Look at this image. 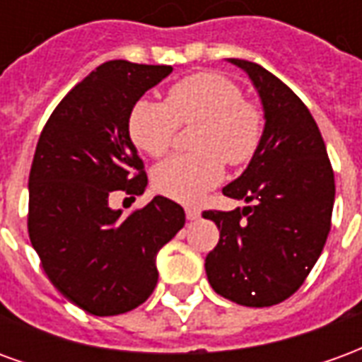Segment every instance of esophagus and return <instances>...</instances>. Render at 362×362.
<instances>
[{"label": "esophagus", "mask_w": 362, "mask_h": 362, "mask_svg": "<svg viewBox=\"0 0 362 362\" xmlns=\"http://www.w3.org/2000/svg\"><path fill=\"white\" fill-rule=\"evenodd\" d=\"M199 215H202V211H199L197 207H186V217H188L189 221L199 219Z\"/></svg>", "instance_id": "obj_1"}]
</instances>
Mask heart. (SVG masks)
<instances>
[{
    "mask_svg": "<svg viewBox=\"0 0 362 362\" xmlns=\"http://www.w3.org/2000/svg\"><path fill=\"white\" fill-rule=\"evenodd\" d=\"M199 122L194 155H178L158 165L155 188L176 202L192 204L215 188L225 165H246L256 155L264 135V114L244 98L233 79L217 71H199L176 81L166 103L139 98L129 110L127 132L139 151L163 157L173 149L178 124Z\"/></svg>",
    "mask_w": 362,
    "mask_h": 362,
    "instance_id": "b5f03b06",
    "label": "heart"
}]
</instances>
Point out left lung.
Listing matches in <instances>:
<instances>
[{
  "label": "left lung",
  "mask_w": 362,
  "mask_h": 362,
  "mask_svg": "<svg viewBox=\"0 0 362 362\" xmlns=\"http://www.w3.org/2000/svg\"><path fill=\"white\" fill-rule=\"evenodd\" d=\"M244 69L264 106V135L250 165L223 188L246 207L204 211L219 228L205 258L217 295L243 306H273L298 291L324 250L335 199L334 170L310 110L254 62Z\"/></svg>",
  "instance_id": "left-lung-1"
}]
</instances>
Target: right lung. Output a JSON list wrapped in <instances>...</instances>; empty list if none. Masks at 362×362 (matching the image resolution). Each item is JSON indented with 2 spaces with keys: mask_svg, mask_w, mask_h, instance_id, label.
Segmentation results:
<instances>
[{
  "mask_svg": "<svg viewBox=\"0 0 362 362\" xmlns=\"http://www.w3.org/2000/svg\"><path fill=\"white\" fill-rule=\"evenodd\" d=\"M170 66L112 59L69 90L46 122L28 176V236L52 285L95 316L137 308L157 285L158 250L186 213L155 196L124 217L114 192L139 196L143 160L127 132L129 110Z\"/></svg>",
  "mask_w": 362,
  "mask_h": 362,
  "instance_id": "add662e5",
  "label": "right lung"
}]
</instances>
